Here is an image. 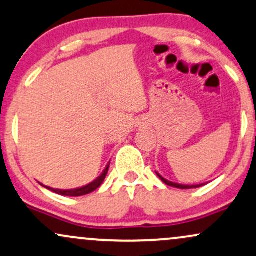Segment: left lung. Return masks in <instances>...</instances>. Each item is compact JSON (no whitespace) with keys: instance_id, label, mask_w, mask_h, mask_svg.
<instances>
[{"instance_id":"8db88e82","label":"left lung","mask_w":256,"mask_h":256,"mask_svg":"<svg viewBox=\"0 0 256 256\" xmlns=\"http://www.w3.org/2000/svg\"><path fill=\"white\" fill-rule=\"evenodd\" d=\"M156 174H157V176L162 180V181L165 183V184L170 186V187H175V188H180V189H192V188L202 187V186H204V183H201V184H192V186H189V184H180V183H174V182H171V181H168V180H165L163 176L159 175L158 172H156Z\"/></svg>"}]
</instances>
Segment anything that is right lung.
Returning <instances> with one entry per match:
<instances>
[{"instance_id":"1","label":"right lung","mask_w":256,"mask_h":256,"mask_svg":"<svg viewBox=\"0 0 256 256\" xmlns=\"http://www.w3.org/2000/svg\"><path fill=\"white\" fill-rule=\"evenodd\" d=\"M109 165L110 163L106 165V168H105L103 172H102V175L98 177V178H96L94 181L88 183V184L84 186V187H80V188H75V189H55V188H51V187H48V186H44V184H40L45 187L46 189H49V190L54 192V193L56 194H60V195H64V196H82V195H86V194H90L92 193V192H94L96 189L100 187L102 183L104 182L105 177H106V174L108 171H109Z\"/></svg>"}]
</instances>
